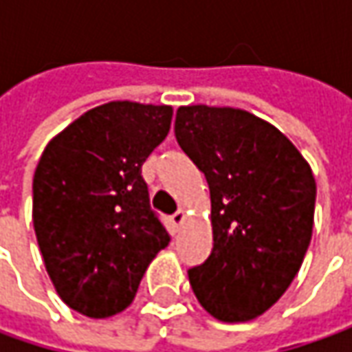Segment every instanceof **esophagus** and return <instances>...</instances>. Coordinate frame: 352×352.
Here are the masks:
<instances>
[{
  "label": "esophagus",
  "instance_id": "34e87169",
  "mask_svg": "<svg viewBox=\"0 0 352 352\" xmlns=\"http://www.w3.org/2000/svg\"><path fill=\"white\" fill-rule=\"evenodd\" d=\"M184 217H186V211L180 208V210L176 211L174 215H172V223H174V227H180V225L184 223Z\"/></svg>",
  "mask_w": 352,
  "mask_h": 352
}]
</instances>
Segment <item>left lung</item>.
Segmentation results:
<instances>
[{"instance_id": "obj_1", "label": "left lung", "mask_w": 352, "mask_h": 352, "mask_svg": "<svg viewBox=\"0 0 352 352\" xmlns=\"http://www.w3.org/2000/svg\"><path fill=\"white\" fill-rule=\"evenodd\" d=\"M174 133L210 184L213 249L188 270L197 302L225 323L263 316L288 290L311 241V168L274 125L243 109L186 105Z\"/></svg>"}]
</instances>
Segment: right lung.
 <instances>
[{"mask_svg":"<svg viewBox=\"0 0 352 352\" xmlns=\"http://www.w3.org/2000/svg\"><path fill=\"white\" fill-rule=\"evenodd\" d=\"M170 105L109 102L48 142L33 178V225L62 302L94 319L123 311L170 235L142 162L166 139Z\"/></svg>","mask_w":352,"mask_h":352,"instance_id":"obj_1","label":"right lung"}]
</instances>
